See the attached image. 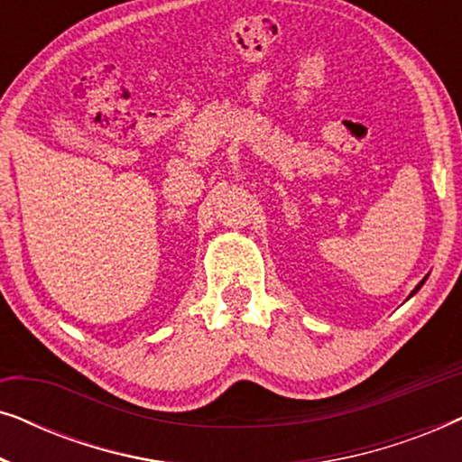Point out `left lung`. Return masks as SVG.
Listing matches in <instances>:
<instances>
[{
	"label": "left lung",
	"mask_w": 462,
	"mask_h": 462,
	"mask_svg": "<svg viewBox=\"0 0 462 462\" xmlns=\"http://www.w3.org/2000/svg\"><path fill=\"white\" fill-rule=\"evenodd\" d=\"M427 282V277H425V280H422V282H419V286H416L414 290H412V294H410V296H414L416 292H419V290H420V286H422V283H425ZM410 296H408V299H410Z\"/></svg>",
	"instance_id": "obj_1"
}]
</instances>
